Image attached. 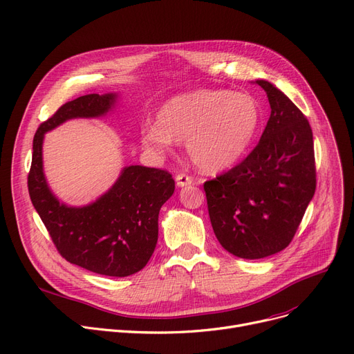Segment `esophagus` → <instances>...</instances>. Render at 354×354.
<instances>
[{
  "label": "esophagus",
  "instance_id": "esophagus-1",
  "mask_svg": "<svg viewBox=\"0 0 354 354\" xmlns=\"http://www.w3.org/2000/svg\"><path fill=\"white\" fill-rule=\"evenodd\" d=\"M176 183H177L178 187H184V185L192 184V183H193V178H192L189 174H185V173H178V174L176 176Z\"/></svg>",
  "mask_w": 354,
  "mask_h": 354
}]
</instances>
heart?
I'll return each instance as SVG.
<instances>
[{
  "label": "heart",
  "mask_w": 354,
  "mask_h": 354,
  "mask_svg": "<svg viewBox=\"0 0 354 354\" xmlns=\"http://www.w3.org/2000/svg\"><path fill=\"white\" fill-rule=\"evenodd\" d=\"M261 122L254 97L218 88H198L165 101L156 124L142 131L149 150L164 153L185 140L192 161L204 171L232 167L250 149Z\"/></svg>",
  "instance_id": "b5f03b06"
}]
</instances>
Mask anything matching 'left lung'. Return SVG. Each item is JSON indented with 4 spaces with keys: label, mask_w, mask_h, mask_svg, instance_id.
Wrapping results in <instances>:
<instances>
[{
    "label": "left lung",
    "mask_w": 354,
    "mask_h": 354,
    "mask_svg": "<svg viewBox=\"0 0 354 354\" xmlns=\"http://www.w3.org/2000/svg\"><path fill=\"white\" fill-rule=\"evenodd\" d=\"M256 82L272 107L259 144L233 169L203 184L217 240L248 260L292 243L316 192L313 133L306 115L268 81Z\"/></svg>",
    "instance_id": "obj_1"
}]
</instances>
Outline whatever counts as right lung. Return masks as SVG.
I'll use <instances>...</instances> for the list:
<instances>
[{
	"mask_svg": "<svg viewBox=\"0 0 354 354\" xmlns=\"http://www.w3.org/2000/svg\"><path fill=\"white\" fill-rule=\"evenodd\" d=\"M114 100V94L82 95L62 104L39 124L32 141L28 193L62 257L97 274L126 277L144 268L154 253L158 213L176 189L173 176L161 169L130 165L109 193L75 209L59 204L48 190L41 156L46 131L70 118L102 115Z\"/></svg>",
	"mask_w": 354,
	"mask_h": 354,
	"instance_id": "1",
	"label": "right lung"
}]
</instances>
